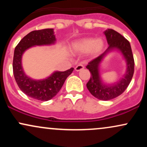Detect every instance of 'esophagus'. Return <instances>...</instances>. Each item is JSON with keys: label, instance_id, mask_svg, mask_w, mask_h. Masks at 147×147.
<instances>
[{"label": "esophagus", "instance_id": "obj_1", "mask_svg": "<svg viewBox=\"0 0 147 147\" xmlns=\"http://www.w3.org/2000/svg\"><path fill=\"white\" fill-rule=\"evenodd\" d=\"M84 68V65H82V64H79L77 66L75 67V70L76 71H80V70H83Z\"/></svg>", "mask_w": 147, "mask_h": 147}]
</instances>
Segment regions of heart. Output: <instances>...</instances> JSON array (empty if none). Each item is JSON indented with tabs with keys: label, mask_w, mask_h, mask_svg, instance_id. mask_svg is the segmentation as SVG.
Masks as SVG:
<instances>
[{
	"label": "heart",
	"mask_w": 147,
	"mask_h": 147,
	"mask_svg": "<svg viewBox=\"0 0 147 147\" xmlns=\"http://www.w3.org/2000/svg\"><path fill=\"white\" fill-rule=\"evenodd\" d=\"M103 45L104 43L101 39L86 38L76 42L74 44V48L77 51L82 53H87L91 51L94 54H97L102 50Z\"/></svg>",
	"instance_id": "b5f03b06"
}]
</instances>
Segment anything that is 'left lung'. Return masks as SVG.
I'll return each mask as SVG.
<instances>
[{"mask_svg": "<svg viewBox=\"0 0 147 147\" xmlns=\"http://www.w3.org/2000/svg\"><path fill=\"white\" fill-rule=\"evenodd\" d=\"M109 46L104 53L89 62L86 65L90 72V80L86 84L87 88L94 97L100 100H111L122 95L129 86L134 73V59L129 41L122 35L113 30L104 32ZM118 49L127 60V70L125 78L113 86H106L102 84L98 75V64L103 57L111 49Z\"/></svg>", "mask_w": 147, "mask_h": 147, "instance_id": "1", "label": "left lung"}]
</instances>
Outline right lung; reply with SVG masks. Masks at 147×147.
<instances>
[{"instance_id":"add662e5","label":"right lung","mask_w":147,"mask_h":147,"mask_svg":"<svg viewBox=\"0 0 147 147\" xmlns=\"http://www.w3.org/2000/svg\"><path fill=\"white\" fill-rule=\"evenodd\" d=\"M55 41L53 29L34 30L23 37L15 48L13 58V73L15 80L22 92L36 100L48 101L55 97L74 68H71L64 72H55L48 78L43 80H34L27 77L23 72L21 65L22 55L30 47L50 45Z\"/></svg>"}]
</instances>
